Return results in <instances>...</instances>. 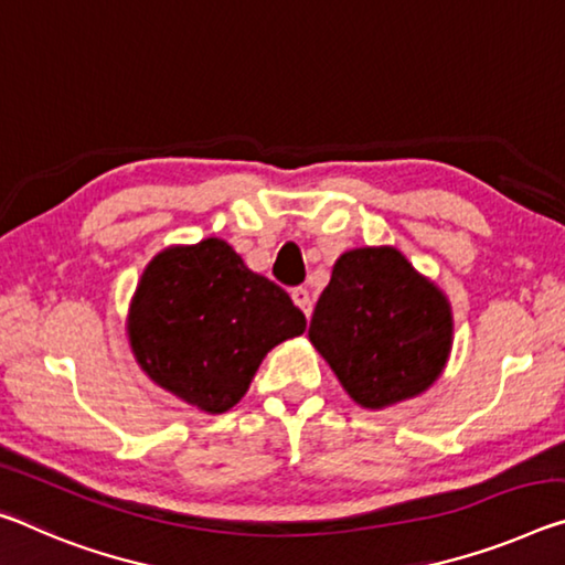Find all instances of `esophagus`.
<instances>
[{"mask_svg": "<svg viewBox=\"0 0 565 565\" xmlns=\"http://www.w3.org/2000/svg\"><path fill=\"white\" fill-rule=\"evenodd\" d=\"M291 299L303 311V315L311 317V309H315V299H311L309 289H303V286H297V289H291Z\"/></svg>", "mask_w": 565, "mask_h": 565, "instance_id": "1", "label": "esophagus"}]
</instances>
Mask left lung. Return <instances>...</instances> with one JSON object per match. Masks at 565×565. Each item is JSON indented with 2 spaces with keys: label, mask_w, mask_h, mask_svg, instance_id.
Segmentation results:
<instances>
[{
  "label": "left lung",
  "mask_w": 565,
  "mask_h": 565,
  "mask_svg": "<svg viewBox=\"0 0 565 565\" xmlns=\"http://www.w3.org/2000/svg\"><path fill=\"white\" fill-rule=\"evenodd\" d=\"M311 344L362 407H387L440 377L450 307L397 248H354L334 264L309 324Z\"/></svg>",
  "instance_id": "1"
}]
</instances>
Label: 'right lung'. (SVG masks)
Returning <instances> with one entry per match:
<instances>
[{"instance_id":"right-lung-1","label":"right lung","mask_w":565,"mask_h":565,"mask_svg":"<svg viewBox=\"0 0 565 565\" xmlns=\"http://www.w3.org/2000/svg\"><path fill=\"white\" fill-rule=\"evenodd\" d=\"M303 329L307 317L289 294L221 238L156 256L128 321L148 377L205 412L234 407L268 349Z\"/></svg>"}]
</instances>
